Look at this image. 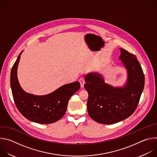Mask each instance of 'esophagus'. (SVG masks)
Wrapping results in <instances>:
<instances>
[{
  "mask_svg": "<svg viewBox=\"0 0 157 157\" xmlns=\"http://www.w3.org/2000/svg\"><path fill=\"white\" fill-rule=\"evenodd\" d=\"M79 82H80L81 87H84V84H85L84 79L83 78H81L79 79Z\"/></svg>",
  "mask_w": 157,
  "mask_h": 157,
  "instance_id": "1",
  "label": "esophagus"
}]
</instances>
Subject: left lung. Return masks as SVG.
Instances as JSON below:
<instances>
[{"label":"left lung","mask_w":157,"mask_h":157,"mask_svg":"<svg viewBox=\"0 0 157 157\" xmlns=\"http://www.w3.org/2000/svg\"><path fill=\"white\" fill-rule=\"evenodd\" d=\"M119 60L127 71V79L122 86L105 82L102 75L91 72L84 76V85L89 97L88 114L94 121L113 124L130 116L136 109L143 92L145 77L137 57L120 48Z\"/></svg>","instance_id":"1"}]
</instances>
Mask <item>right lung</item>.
Masks as SVG:
<instances>
[{"instance_id": "obj_1", "label": "right lung", "mask_w": 157, "mask_h": 157, "mask_svg": "<svg viewBox=\"0 0 157 157\" xmlns=\"http://www.w3.org/2000/svg\"><path fill=\"white\" fill-rule=\"evenodd\" d=\"M18 56L10 73V86L15 105L20 113L33 122L48 124L59 121L66 113L70 98L80 88L78 81L61 86L53 92L42 96L25 92L20 85L17 68Z\"/></svg>"}]
</instances>
